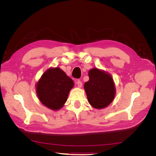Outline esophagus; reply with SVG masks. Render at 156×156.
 Instances as JSON below:
<instances>
[{"label":"esophagus","instance_id":"esophagus-1","mask_svg":"<svg viewBox=\"0 0 156 156\" xmlns=\"http://www.w3.org/2000/svg\"><path fill=\"white\" fill-rule=\"evenodd\" d=\"M76 83H77V86H78L79 88L82 87L83 83H82V82H81V81H80V80H77V81H76Z\"/></svg>","mask_w":156,"mask_h":156}]
</instances>
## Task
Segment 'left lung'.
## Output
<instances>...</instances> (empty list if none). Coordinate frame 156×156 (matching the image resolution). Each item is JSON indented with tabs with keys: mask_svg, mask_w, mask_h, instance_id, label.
<instances>
[{
	"mask_svg": "<svg viewBox=\"0 0 156 156\" xmlns=\"http://www.w3.org/2000/svg\"><path fill=\"white\" fill-rule=\"evenodd\" d=\"M89 81L84 88L90 104L96 108L108 106L115 96V87L109 74L98 68L91 69L88 72Z\"/></svg>",
	"mask_w": 156,
	"mask_h": 156,
	"instance_id": "left-lung-1",
	"label": "left lung"
}]
</instances>
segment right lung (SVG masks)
Returning <instances> with one entry per match:
<instances>
[{"instance_id":"1","label":"right lung","mask_w":156,"mask_h":156,"mask_svg":"<svg viewBox=\"0 0 156 156\" xmlns=\"http://www.w3.org/2000/svg\"><path fill=\"white\" fill-rule=\"evenodd\" d=\"M73 81L59 68H50L41 75L36 84L40 101L51 110H58L67 101Z\"/></svg>"}]
</instances>
